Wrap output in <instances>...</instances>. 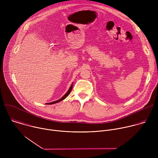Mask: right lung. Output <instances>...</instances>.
I'll use <instances>...</instances> for the list:
<instances>
[{
  "mask_svg": "<svg viewBox=\"0 0 158 158\" xmlns=\"http://www.w3.org/2000/svg\"><path fill=\"white\" fill-rule=\"evenodd\" d=\"M73 83L71 84V87H70V88L69 89V90L68 91H67V92L60 98V99H59V100H57V101H54V102H49V103H46L47 104H55V103H57V102H60V101H62V100H64V99H65L67 96H68L69 95V94L71 93V90L73 89Z\"/></svg>",
  "mask_w": 158,
  "mask_h": 158,
  "instance_id": "add662e5",
  "label": "right lung"
}]
</instances>
